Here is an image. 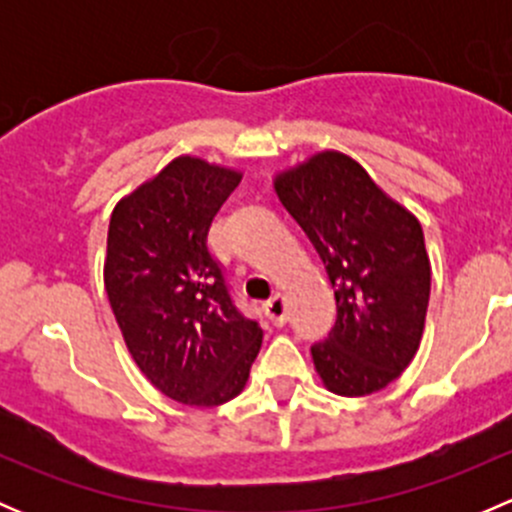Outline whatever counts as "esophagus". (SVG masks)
Returning <instances> with one entry per match:
<instances>
[{
    "instance_id": "34e87169",
    "label": "esophagus",
    "mask_w": 512,
    "mask_h": 512,
    "mask_svg": "<svg viewBox=\"0 0 512 512\" xmlns=\"http://www.w3.org/2000/svg\"><path fill=\"white\" fill-rule=\"evenodd\" d=\"M265 312L267 317L272 319V322L277 324V327H282V324L287 322V304H285V297H282L280 292L275 294V297H270L265 302Z\"/></svg>"
}]
</instances>
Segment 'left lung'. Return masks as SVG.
Listing matches in <instances>:
<instances>
[{
  "instance_id": "obj_1",
  "label": "left lung",
  "mask_w": 512,
  "mask_h": 512,
  "mask_svg": "<svg viewBox=\"0 0 512 512\" xmlns=\"http://www.w3.org/2000/svg\"><path fill=\"white\" fill-rule=\"evenodd\" d=\"M275 190L322 257L337 299L332 332L312 347L314 369L339 396L381 391L421 344L431 294L421 223L339 151L280 173Z\"/></svg>"
}]
</instances>
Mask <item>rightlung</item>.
<instances>
[{"instance_id":"right-lung-1","label":"right lung","mask_w":512,"mask_h":512,"mask_svg":"<svg viewBox=\"0 0 512 512\" xmlns=\"http://www.w3.org/2000/svg\"><path fill=\"white\" fill-rule=\"evenodd\" d=\"M242 175L203 158L170 160L118 200L106 282L123 342L168 399L220 406L247 384L262 329L235 307L208 230Z\"/></svg>"}]
</instances>
